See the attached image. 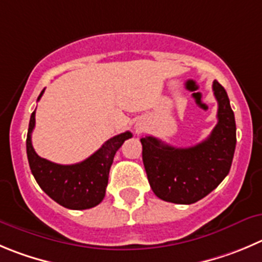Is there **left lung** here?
<instances>
[{"label":"left lung","instance_id":"1","mask_svg":"<svg viewBox=\"0 0 262 262\" xmlns=\"http://www.w3.org/2000/svg\"><path fill=\"white\" fill-rule=\"evenodd\" d=\"M213 93L219 121L203 142L178 148L152 136L141 138L148 182L161 200L192 204L213 191L230 172L236 145L235 117L226 90L216 80Z\"/></svg>","mask_w":262,"mask_h":262}]
</instances>
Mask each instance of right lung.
Returning <instances> with one entry per match:
<instances>
[{"instance_id":"add662e5","label":"right lung","mask_w":262,"mask_h":262,"mask_svg":"<svg viewBox=\"0 0 262 262\" xmlns=\"http://www.w3.org/2000/svg\"><path fill=\"white\" fill-rule=\"evenodd\" d=\"M45 89L38 95L42 97ZM36 111L32 112L27 133V156L31 172L38 186L58 204L68 209H89L98 205L106 195L110 168L116 151L124 141L132 138L130 132L117 134L102 145L99 150L81 163L62 165L49 161L36 154L32 146Z\"/></svg>"}]
</instances>
